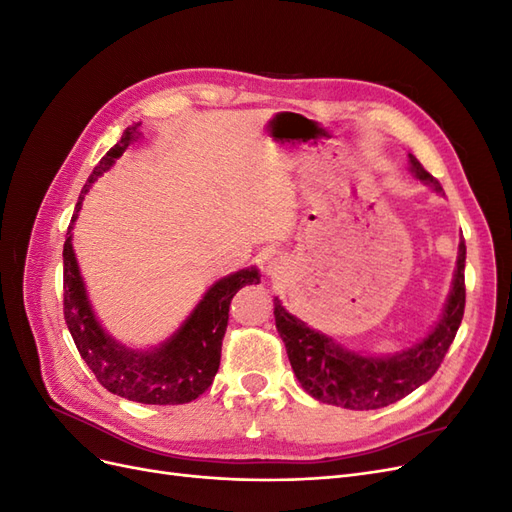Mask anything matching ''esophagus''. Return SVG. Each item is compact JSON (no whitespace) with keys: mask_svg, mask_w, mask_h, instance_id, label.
Returning a JSON list of instances; mask_svg holds the SVG:
<instances>
[{"mask_svg":"<svg viewBox=\"0 0 512 512\" xmlns=\"http://www.w3.org/2000/svg\"><path fill=\"white\" fill-rule=\"evenodd\" d=\"M286 258L284 256H273L271 260H269V273L273 275V277H280L284 271H286Z\"/></svg>","mask_w":512,"mask_h":512,"instance_id":"34e87169","label":"esophagus"}]
</instances>
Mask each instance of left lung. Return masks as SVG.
Instances as JSON below:
<instances>
[{
    "mask_svg": "<svg viewBox=\"0 0 512 512\" xmlns=\"http://www.w3.org/2000/svg\"><path fill=\"white\" fill-rule=\"evenodd\" d=\"M408 164L416 179L429 185L433 192H442L438 179L431 177L412 153H408ZM463 269L466 241L461 237L451 292L440 318L421 342L384 356L348 350L327 333L316 331L301 318L292 316L275 297V327L284 339L292 371L303 391L322 404L346 410H378L416 391L436 374L457 335L466 307Z\"/></svg>",
    "mask_w": 512,
    "mask_h": 512,
    "instance_id": "1",
    "label": "left lung"
}]
</instances>
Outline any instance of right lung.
Wrapping results in <instances>:
<instances>
[{"mask_svg": "<svg viewBox=\"0 0 512 512\" xmlns=\"http://www.w3.org/2000/svg\"><path fill=\"white\" fill-rule=\"evenodd\" d=\"M141 121L123 130L115 147L89 175L74 207L64 243V316L83 361L94 371L106 391L138 404L177 406L203 395L220 369L222 339L228 324V307L239 288L260 284L256 267L239 269L211 284L181 327L162 344L147 350L121 344L106 333L91 307L79 260L72 247V228L83 207L85 194L94 181L111 168L136 138H141Z\"/></svg>", "mask_w": 512, "mask_h": 512, "instance_id": "right-lung-1", "label": "right lung"}]
</instances>
